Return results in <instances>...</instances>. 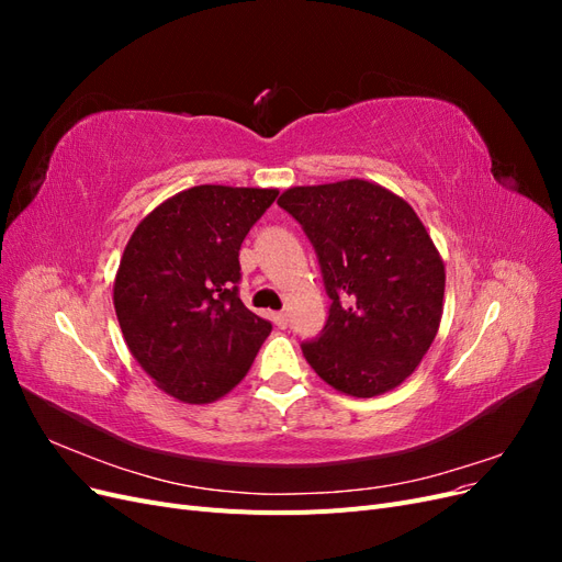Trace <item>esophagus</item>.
Listing matches in <instances>:
<instances>
[{
    "instance_id": "esophagus-1",
    "label": "esophagus",
    "mask_w": 562,
    "mask_h": 562,
    "mask_svg": "<svg viewBox=\"0 0 562 562\" xmlns=\"http://www.w3.org/2000/svg\"><path fill=\"white\" fill-rule=\"evenodd\" d=\"M271 321H274L279 328H285L288 326V314L285 312H274V314H271Z\"/></svg>"
}]
</instances>
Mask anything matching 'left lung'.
Listing matches in <instances>:
<instances>
[{"label":"left lung","instance_id":"left-lung-1","mask_svg":"<svg viewBox=\"0 0 562 562\" xmlns=\"http://www.w3.org/2000/svg\"><path fill=\"white\" fill-rule=\"evenodd\" d=\"M279 206L307 232L333 300L302 353L316 375L353 398L401 386L443 318L446 265L403 196L363 180L288 187Z\"/></svg>","mask_w":562,"mask_h":562}]
</instances>
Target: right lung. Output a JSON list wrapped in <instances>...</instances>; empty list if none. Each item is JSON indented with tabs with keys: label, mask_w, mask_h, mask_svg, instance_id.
Here are the masks:
<instances>
[{
	"label": "right lung",
	"mask_w": 562,
	"mask_h": 562,
	"mask_svg": "<svg viewBox=\"0 0 562 562\" xmlns=\"http://www.w3.org/2000/svg\"><path fill=\"white\" fill-rule=\"evenodd\" d=\"M271 187L196 184L133 229L112 300L126 347L164 394L203 405L239 384L271 323L236 293L239 248L277 199Z\"/></svg>",
	"instance_id": "1"
}]
</instances>
